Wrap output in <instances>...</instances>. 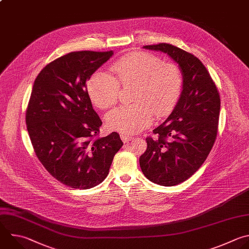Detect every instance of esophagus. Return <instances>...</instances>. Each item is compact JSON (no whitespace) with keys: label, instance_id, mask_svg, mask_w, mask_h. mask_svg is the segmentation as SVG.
<instances>
[{"label":"esophagus","instance_id":"1","mask_svg":"<svg viewBox=\"0 0 249 249\" xmlns=\"http://www.w3.org/2000/svg\"><path fill=\"white\" fill-rule=\"evenodd\" d=\"M120 137H121V140H122L124 142H128L134 140V137L129 136V135H126V134H121Z\"/></svg>","mask_w":249,"mask_h":249}]
</instances>
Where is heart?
<instances>
[{
  "label": "heart",
  "mask_w": 249,
  "mask_h": 249,
  "mask_svg": "<svg viewBox=\"0 0 249 249\" xmlns=\"http://www.w3.org/2000/svg\"><path fill=\"white\" fill-rule=\"evenodd\" d=\"M116 78L99 70L87 83L88 94L94 105L108 108L116 104L120 84L136 85L134 104L121 106L107 115V126L123 134H135L146 128L156 117L169 115L176 107L183 90L181 68L146 53H132L111 65Z\"/></svg>",
  "instance_id": "obj_1"
}]
</instances>
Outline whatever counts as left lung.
<instances>
[{
  "instance_id": "obj_1",
  "label": "left lung",
  "mask_w": 249,
  "mask_h": 249,
  "mask_svg": "<svg viewBox=\"0 0 249 249\" xmlns=\"http://www.w3.org/2000/svg\"><path fill=\"white\" fill-rule=\"evenodd\" d=\"M167 53L179 64L184 85L172 113L145 139L140 157L143 175L160 186H176L188 180L207 158L215 142L220 115V95L202 62L170 44L143 47Z\"/></svg>"
}]
</instances>
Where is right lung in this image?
<instances>
[{
    "label": "right lung",
    "instance_id": "add662e5",
    "mask_svg": "<svg viewBox=\"0 0 249 249\" xmlns=\"http://www.w3.org/2000/svg\"><path fill=\"white\" fill-rule=\"evenodd\" d=\"M112 54V51L69 53L47 64L34 82L26 110L34 151L53 178L72 189L100 185L123 145L116 132L97 137L103 122L86 85Z\"/></svg>",
    "mask_w": 249,
    "mask_h": 249
}]
</instances>
